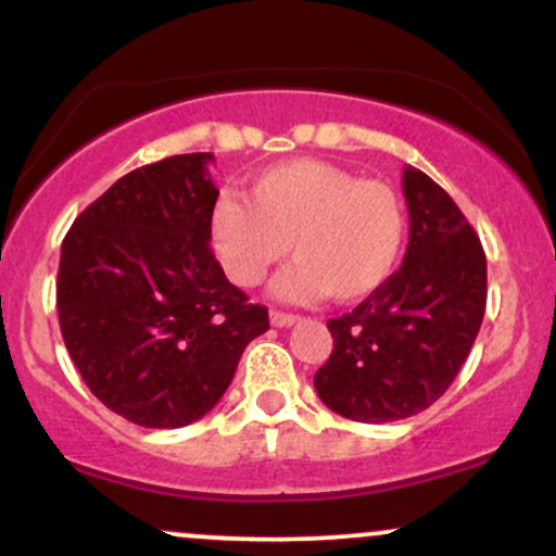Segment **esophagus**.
I'll list each match as a JSON object with an SVG mask.
<instances>
[{
  "mask_svg": "<svg viewBox=\"0 0 556 556\" xmlns=\"http://www.w3.org/2000/svg\"><path fill=\"white\" fill-rule=\"evenodd\" d=\"M269 318H271V327H292V324H295L300 316L285 314V311H271Z\"/></svg>",
  "mask_w": 556,
  "mask_h": 556,
  "instance_id": "obj_1",
  "label": "esophagus"
}]
</instances>
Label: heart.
<instances>
[{
	"label": "heart",
	"instance_id": "1",
	"mask_svg": "<svg viewBox=\"0 0 556 556\" xmlns=\"http://www.w3.org/2000/svg\"><path fill=\"white\" fill-rule=\"evenodd\" d=\"M208 240L238 287L261 285L292 251L298 261L274 285L279 298L353 303L397 269L407 212L387 182L321 159H292L261 172L248 201L222 195L208 214Z\"/></svg>",
	"mask_w": 556,
	"mask_h": 556
}]
</instances>
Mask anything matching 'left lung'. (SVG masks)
Wrapping results in <instances>:
<instances>
[{"label": "left lung", "mask_w": 556, "mask_h": 556, "mask_svg": "<svg viewBox=\"0 0 556 556\" xmlns=\"http://www.w3.org/2000/svg\"><path fill=\"white\" fill-rule=\"evenodd\" d=\"M405 261L353 314L329 318V361L314 376L329 410L361 424L410 418L455 381L486 311V253L457 203L416 167L402 172Z\"/></svg>", "instance_id": "1"}]
</instances>
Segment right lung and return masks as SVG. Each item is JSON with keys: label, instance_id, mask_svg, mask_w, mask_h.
<instances>
[{"label": "right lung", "instance_id": "obj_1", "mask_svg": "<svg viewBox=\"0 0 556 556\" xmlns=\"http://www.w3.org/2000/svg\"><path fill=\"white\" fill-rule=\"evenodd\" d=\"M212 154L132 169L62 240L56 314L65 348L110 410L180 429L222 400L269 311L225 277L208 245Z\"/></svg>", "mask_w": 556, "mask_h": 556}]
</instances>
